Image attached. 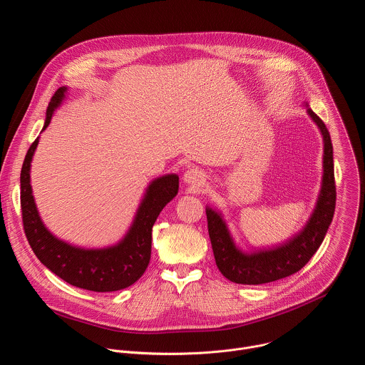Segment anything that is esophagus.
<instances>
[{
  "instance_id": "1",
  "label": "esophagus",
  "mask_w": 365,
  "mask_h": 365,
  "mask_svg": "<svg viewBox=\"0 0 365 365\" xmlns=\"http://www.w3.org/2000/svg\"><path fill=\"white\" fill-rule=\"evenodd\" d=\"M186 185L190 186H200L205 183V176L199 170H189L183 178Z\"/></svg>"
}]
</instances>
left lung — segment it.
<instances>
[{
    "instance_id": "8db88e82",
    "label": "left lung",
    "mask_w": 365,
    "mask_h": 365,
    "mask_svg": "<svg viewBox=\"0 0 365 365\" xmlns=\"http://www.w3.org/2000/svg\"><path fill=\"white\" fill-rule=\"evenodd\" d=\"M306 114L322 137V179L321 189L304 227L286 242L269 250L245 252L238 248L228 230L222 214L206 205L207 231L220 272L238 284H263L284 279L299 272L321 247L332 222L335 211V182H334V151L325 124L309 108Z\"/></svg>"
}]
</instances>
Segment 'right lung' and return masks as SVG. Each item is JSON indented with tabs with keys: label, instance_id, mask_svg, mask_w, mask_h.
<instances>
[{
	"label": "right lung",
	"instance_id": "1",
	"mask_svg": "<svg viewBox=\"0 0 365 365\" xmlns=\"http://www.w3.org/2000/svg\"><path fill=\"white\" fill-rule=\"evenodd\" d=\"M61 88L46 113L44 131L68 96ZM40 137L27 151L21 169V207L27 240L40 262L72 286L92 292H117L134 284L145 272L151 255L153 225L163 207L178 195L179 176L175 173L153 179L124 238L107 248H81L51 234L40 218L31 187V162Z\"/></svg>",
	"mask_w": 365,
	"mask_h": 365
}]
</instances>
